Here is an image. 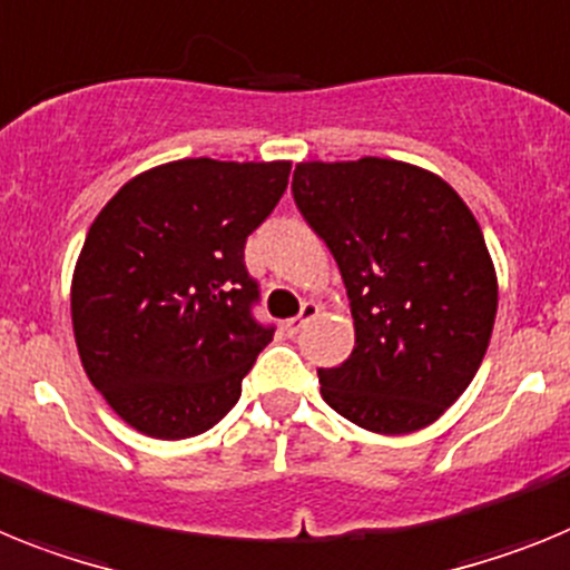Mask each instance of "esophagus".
I'll use <instances>...</instances> for the list:
<instances>
[{"mask_svg":"<svg viewBox=\"0 0 570 570\" xmlns=\"http://www.w3.org/2000/svg\"><path fill=\"white\" fill-rule=\"evenodd\" d=\"M315 315H318V306H315L313 301H306V304L301 306V313L295 315V318H289V321H286V324H284L286 335H289V338H292V335H298L301 330H304V326L315 318Z\"/></svg>","mask_w":570,"mask_h":570,"instance_id":"1","label":"esophagus"}]
</instances>
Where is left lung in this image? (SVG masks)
Returning a JSON list of instances; mask_svg holds the SVG:
<instances>
[{
    "mask_svg": "<svg viewBox=\"0 0 570 570\" xmlns=\"http://www.w3.org/2000/svg\"><path fill=\"white\" fill-rule=\"evenodd\" d=\"M292 197L330 246L355 346L318 370L321 395L373 433L433 424L476 375L497 318V272L476 217L442 177L399 160L301 163Z\"/></svg>",
    "mask_w": 570,
    "mask_h": 570,
    "instance_id": "left-lung-1",
    "label": "left lung"
}]
</instances>
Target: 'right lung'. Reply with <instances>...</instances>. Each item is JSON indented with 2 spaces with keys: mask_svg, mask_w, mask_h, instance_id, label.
<instances>
[{
  "mask_svg": "<svg viewBox=\"0 0 570 570\" xmlns=\"http://www.w3.org/2000/svg\"><path fill=\"white\" fill-rule=\"evenodd\" d=\"M286 183L289 163L177 160L128 180L97 215L73 269V338L122 422L191 439L235 407L275 335L255 318L246 237Z\"/></svg>",
  "mask_w": 570,
  "mask_h": 570,
  "instance_id": "add662e5",
  "label": "right lung"
}]
</instances>
